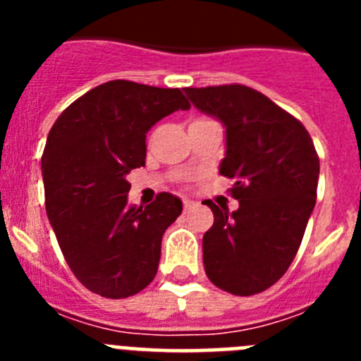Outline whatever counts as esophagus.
<instances>
[{"mask_svg":"<svg viewBox=\"0 0 361 361\" xmlns=\"http://www.w3.org/2000/svg\"><path fill=\"white\" fill-rule=\"evenodd\" d=\"M183 206H184V212H190L191 208H195V202H193V200H190V199H184Z\"/></svg>","mask_w":361,"mask_h":361,"instance_id":"1","label":"esophagus"}]
</instances>
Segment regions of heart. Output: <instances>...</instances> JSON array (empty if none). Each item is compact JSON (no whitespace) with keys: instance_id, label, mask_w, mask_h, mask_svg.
I'll use <instances>...</instances> for the list:
<instances>
[{"instance_id":"obj_1","label":"heart","mask_w":361,"mask_h":361,"mask_svg":"<svg viewBox=\"0 0 361 361\" xmlns=\"http://www.w3.org/2000/svg\"><path fill=\"white\" fill-rule=\"evenodd\" d=\"M197 121H202V119H197Z\"/></svg>"}]
</instances>
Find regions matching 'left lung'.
<instances>
[{
  "instance_id": "left-lung-1",
  "label": "left lung",
  "mask_w": 361,
  "mask_h": 361,
  "mask_svg": "<svg viewBox=\"0 0 361 361\" xmlns=\"http://www.w3.org/2000/svg\"><path fill=\"white\" fill-rule=\"evenodd\" d=\"M197 110L224 124L219 173L233 178L238 208L206 200L213 226L204 233L208 279L231 295L266 291L291 266L317 202L320 161L304 124L244 85L184 88Z\"/></svg>"
}]
</instances>
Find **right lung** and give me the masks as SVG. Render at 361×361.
Listing matches in <instances>:
<instances>
[{"instance_id": "1", "label": "right lung", "mask_w": 361, "mask_h": 361, "mask_svg": "<svg viewBox=\"0 0 361 361\" xmlns=\"http://www.w3.org/2000/svg\"><path fill=\"white\" fill-rule=\"evenodd\" d=\"M188 108L178 88L117 79L54 123L41 159L47 215L66 264L92 293L126 298L157 275L162 235L183 200L164 191L145 208L130 206L126 175L145 166L153 124Z\"/></svg>"}]
</instances>
